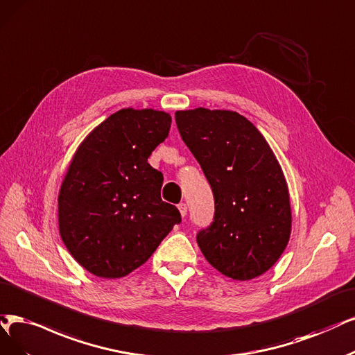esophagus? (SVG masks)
<instances>
[{
	"label": "esophagus",
	"instance_id": "esophagus-1",
	"mask_svg": "<svg viewBox=\"0 0 355 355\" xmlns=\"http://www.w3.org/2000/svg\"><path fill=\"white\" fill-rule=\"evenodd\" d=\"M178 209H180L181 216L184 218V216L187 215V205H186V203H180V205H178Z\"/></svg>",
	"mask_w": 355,
	"mask_h": 355
}]
</instances>
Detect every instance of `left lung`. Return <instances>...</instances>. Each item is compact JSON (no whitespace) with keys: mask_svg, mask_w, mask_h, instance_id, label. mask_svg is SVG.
<instances>
[{"mask_svg":"<svg viewBox=\"0 0 355 355\" xmlns=\"http://www.w3.org/2000/svg\"><path fill=\"white\" fill-rule=\"evenodd\" d=\"M175 121L214 193V220L196 235L203 256L228 278L260 277L291 234L290 194L277 157L237 112L178 111Z\"/></svg>","mask_w":355,"mask_h":355,"instance_id":"obj_1","label":"left lung"}]
</instances>
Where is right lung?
I'll return each instance as SVG.
<instances>
[{
	"label": "right lung",
	"mask_w": 355,
	"mask_h": 355,
	"mask_svg": "<svg viewBox=\"0 0 355 355\" xmlns=\"http://www.w3.org/2000/svg\"><path fill=\"white\" fill-rule=\"evenodd\" d=\"M171 115L120 110L77 149L58 196L61 239L86 270L121 278L146 261L180 211L161 199L164 175L148 157L169 133Z\"/></svg>",
	"instance_id": "right-lung-1"
}]
</instances>
